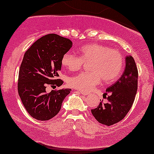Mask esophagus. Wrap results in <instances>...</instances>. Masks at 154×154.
<instances>
[{
    "label": "esophagus",
    "mask_w": 154,
    "mask_h": 154,
    "mask_svg": "<svg viewBox=\"0 0 154 154\" xmlns=\"http://www.w3.org/2000/svg\"><path fill=\"white\" fill-rule=\"evenodd\" d=\"M80 93H81V94H83V95H85V96L88 95V93H87V92H84V91H81Z\"/></svg>",
    "instance_id": "esophagus-1"
}]
</instances>
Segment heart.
Wrapping results in <instances>:
<instances>
[{
	"label": "heart",
	"instance_id": "heart-1",
	"mask_svg": "<svg viewBox=\"0 0 154 154\" xmlns=\"http://www.w3.org/2000/svg\"><path fill=\"white\" fill-rule=\"evenodd\" d=\"M80 57L67 52L62 57L63 66L70 72L82 68L84 63H89L88 70L69 79L72 87L83 91L92 90L101 80L105 84L115 81L122 71L124 57L120 51L100 44H87L79 51Z\"/></svg>",
	"mask_w": 154,
	"mask_h": 154
}]
</instances>
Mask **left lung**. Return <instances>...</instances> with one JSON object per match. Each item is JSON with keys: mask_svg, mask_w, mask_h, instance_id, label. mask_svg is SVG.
Returning a JSON list of instances; mask_svg holds the SVG:
<instances>
[{"mask_svg": "<svg viewBox=\"0 0 154 154\" xmlns=\"http://www.w3.org/2000/svg\"><path fill=\"white\" fill-rule=\"evenodd\" d=\"M125 61V69L122 76L104 94L107 103H103V100H100L99 105L91 110L96 120L104 125H113L122 121L134 103L137 90V68L130 55L126 57Z\"/></svg>", "mask_w": 154, "mask_h": 154, "instance_id": "obj_1", "label": "left lung"}]
</instances>
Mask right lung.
<instances>
[{
    "instance_id": "obj_1",
    "label": "right lung",
    "mask_w": 154,
    "mask_h": 154,
    "mask_svg": "<svg viewBox=\"0 0 154 154\" xmlns=\"http://www.w3.org/2000/svg\"><path fill=\"white\" fill-rule=\"evenodd\" d=\"M70 39L57 34L40 38L26 51L18 79V93L22 104L32 118L40 121L52 119L60 112L70 89L46 91V86H60L57 79L62 57L72 47Z\"/></svg>"
}]
</instances>
